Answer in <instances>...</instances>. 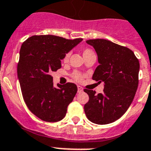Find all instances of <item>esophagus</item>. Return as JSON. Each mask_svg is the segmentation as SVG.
I'll list each match as a JSON object with an SVG mask.
<instances>
[{
  "instance_id": "esophagus-1",
  "label": "esophagus",
  "mask_w": 151,
  "mask_h": 151,
  "mask_svg": "<svg viewBox=\"0 0 151 151\" xmlns=\"http://www.w3.org/2000/svg\"><path fill=\"white\" fill-rule=\"evenodd\" d=\"M83 91V89L82 86H77V92L80 93V92H82Z\"/></svg>"
}]
</instances>
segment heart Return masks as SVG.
I'll return each mask as SVG.
<instances>
[{"mask_svg":"<svg viewBox=\"0 0 151 151\" xmlns=\"http://www.w3.org/2000/svg\"><path fill=\"white\" fill-rule=\"evenodd\" d=\"M82 53L84 57V59H86V58H87L88 56H89L90 55L93 54L94 52H93V51H92L91 49L84 48L83 50ZM69 58H70V52H66V53L64 55L63 58H62V62H63L64 63H66V62H68V61ZM70 75H71V77L74 79V81H77V82H81V81H83V74H81V73L78 72V71H74Z\"/></svg>","mask_w":151,"mask_h":151,"instance_id":"1","label":"heart"}]
</instances>
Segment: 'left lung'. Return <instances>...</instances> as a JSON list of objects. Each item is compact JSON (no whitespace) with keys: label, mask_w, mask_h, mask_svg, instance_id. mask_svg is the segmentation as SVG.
Returning a JSON list of instances; mask_svg holds the SVG:
<instances>
[{"label":"left lung","mask_w":151,"mask_h":151,"mask_svg":"<svg viewBox=\"0 0 151 151\" xmlns=\"http://www.w3.org/2000/svg\"><path fill=\"white\" fill-rule=\"evenodd\" d=\"M98 55L99 65L92 80L104 83L102 93L85 89L89 101L84 105L88 119L96 124L113 123L129 108L138 86L139 61L126 47L104 39L88 40Z\"/></svg>","instance_id":"obj_1"}]
</instances>
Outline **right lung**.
Wrapping results in <instances>:
<instances>
[{
  "label": "right lung",
  "mask_w": 151,
  "mask_h": 151,
  "mask_svg": "<svg viewBox=\"0 0 151 151\" xmlns=\"http://www.w3.org/2000/svg\"><path fill=\"white\" fill-rule=\"evenodd\" d=\"M82 40L48 35H34L23 42L17 65L22 94L28 109L43 121L62 120L77 93L73 83L54 87L51 74L61 68L64 55Z\"/></svg>",
  "instance_id": "1"
}]
</instances>
